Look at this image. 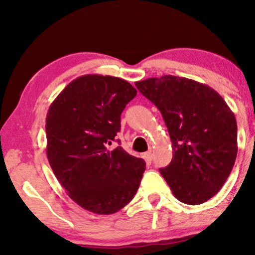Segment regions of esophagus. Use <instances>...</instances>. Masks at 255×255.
Segmentation results:
<instances>
[{
    "label": "esophagus",
    "instance_id": "1",
    "mask_svg": "<svg viewBox=\"0 0 255 255\" xmlns=\"http://www.w3.org/2000/svg\"><path fill=\"white\" fill-rule=\"evenodd\" d=\"M144 159H145V161H146V163H147V165H151V162H152V153L151 152H146V153H144Z\"/></svg>",
    "mask_w": 255,
    "mask_h": 255
}]
</instances>
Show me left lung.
<instances>
[{
    "instance_id": "obj_1",
    "label": "left lung",
    "mask_w": 255,
    "mask_h": 255,
    "mask_svg": "<svg viewBox=\"0 0 255 255\" xmlns=\"http://www.w3.org/2000/svg\"><path fill=\"white\" fill-rule=\"evenodd\" d=\"M134 83L168 128L173 159L160 173L174 196L190 205L210 200L237 158L235 114L216 90L194 80L162 75Z\"/></svg>"
}]
</instances>
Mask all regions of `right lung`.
<instances>
[{
  "label": "right lung",
  "mask_w": 255,
  "mask_h": 255,
  "mask_svg": "<svg viewBox=\"0 0 255 255\" xmlns=\"http://www.w3.org/2000/svg\"><path fill=\"white\" fill-rule=\"evenodd\" d=\"M135 95V88L123 79L82 75L67 85L47 111L51 168L68 196L94 214L120 211L140 184L144 160L121 146L108 149L121 130V114Z\"/></svg>",
  "instance_id": "obj_1"
}]
</instances>
